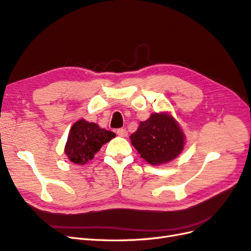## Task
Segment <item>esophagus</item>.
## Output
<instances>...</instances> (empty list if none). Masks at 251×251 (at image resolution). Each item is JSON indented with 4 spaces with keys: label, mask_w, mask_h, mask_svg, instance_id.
Masks as SVG:
<instances>
[{
    "label": "esophagus",
    "mask_w": 251,
    "mask_h": 251,
    "mask_svg": "<svg viewBox=\"0 0 251 251\" xmlns=\"http://www.w3.org/2000/svg\"><path fill=\"white\" fill-rule=\"evenodd\" d=\"M117 134L120 135V136L125 137V136L128 135V132H127L126 129H124V128H119V129H117Z\"/></svg>",
    "instance_id": "esophagus-1"
}]
</instances>
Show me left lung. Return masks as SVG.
Listing matches in <instances>:
<instances>
[{
	"label": "left lung",
	"mask_w": 251,
	"mask_h": 251,
	"mask_svg": "<svg viewBox=\"0 0 251 251\" xmlns=\"http://www.w3.org/2000/svg\"><path fill=\"white\" fill-rule=\"evenodd\" d=\"M130 140L141 156L153 166L169 163L180 154L184 146L182 130L167 112H154L141 122Z\"/></svg>",
	"instance_id": "left-lung-1"
}]
</instances>
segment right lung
I'll return each instance as SVG.
<instances>
[{"label":"right lung","mask_w":251,"mask_h":251,"mask_svg":"<svg viewBox=\"0 0 251 251\" xmlns=\"http://www.w3.org/2000/svg\"><path fill=\"white\" fill-rule=\"evenodd\" d=\"M116 134L100 128L93 122L81 119L72 126L64 153L77 165H84L94 158L104 144L114 139Z\"/></svg>","instance_id":"1"}]
</instances>
